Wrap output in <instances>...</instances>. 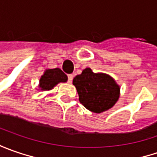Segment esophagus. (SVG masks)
<instances>
[{"label":"esophagus","instance_id":"1","mask_svg":"<svg viewBox=\"0 0 157 157\" xmlns=\"http://www.w3.org/2000/svg\"><path fill=\"white\" fill-rule=\"evenodd\" d=\"M72 79H73V75H72V74H69V75H68V82H69V83H71V82H72Z\"/></svg>","mask_w":157,"mask_h":157}]
</instances>
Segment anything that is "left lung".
<instances>
[{
    "label": "left lung",
    "instance_id": "8db88e82",
    "mask_svg": "<svg viewBox=\"0 0 157 157\" xmlns=\"http://www.w3.org/2000/svg\"><path fill=\"white\" fill-rule=\"evenodd\" d=\"M78 100L89 111L100 113L112 108L121 95V87L108 74L86 68L73 78Z\"/></svg>",
    "mask_w": 157,
    "mask_h": 157
}]
</instances>
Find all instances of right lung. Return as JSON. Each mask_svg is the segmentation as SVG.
Segmentation results:
<instances>
[{"label":"right lung","instance_id":"obj_1","mask_svg":"<svg viewBox=\"0 0 157 157\" xmlns=\"http://www.w3.org/2000/svg\"><path fill=\"white\" fill-rule=\"evenodd\" d=\"M68 77L59 68L46 69L44 74L41 76L38 85L39 91H51L59 83H65Z\"/></svg>","mask_w":157,"mask_h":157}]
</instances>
